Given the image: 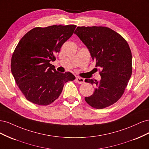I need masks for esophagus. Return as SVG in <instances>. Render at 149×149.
Returning a JSON list of instances; mask_svg holds the SVG:
<instances>
[{"mask_svg":"<svg viewBox=\"0 0 149 149\" xmlns=\"http://www.w3.org/2000/svg\"><path fill=\"white\" fill-rule=\"evenodd\" d=\"M76 82H77L79 84H83L84 82V79L83 78H82L79 77V76H78V77H76Z\"/></svg>","mask_w":149,"mask_h":149,"instance_id":"esophagus-1","label":"esophagus"}]
</instances>
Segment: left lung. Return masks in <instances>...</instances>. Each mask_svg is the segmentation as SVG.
Returning a JSON list of instances; mask_svg holds the SVG:
<instances>
[{
	"label": "left lung",
	"mask_w": 149,
	"mask_h": 149,
	"mask_svg": "<svg viewBox=\"0 0 149 149\" xmlns=\"http://www.w3.org/2000/svg\"><path fill=\"white\" fill-rule=\"evenodd\" d=\"M74 33L89 49L101 79H86L94 84V93L84 100L96 109L116 103L123 95L132 75V53L127 41L106 26H78Z\"/></svg>",
	"instance_id": "8db88e82"
}]
</instances>
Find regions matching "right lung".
Returning <instances> with one entry per match:
<instances>
[{"label":"right lung","mask_w":149,"mask_h":149,"mask_svg":"<svg viewBox=\"0 0 149 149\" xmlns=\"http://www.w3.org/2000/svg\"><path fill=\"white\" fill-rule=\"evenodd\" d=\"M76 27L75 25L35 27L18 43L12 54L11 71L30 102L40 106L50 104L60 96L65 83L75 79L70 72L57 71L49 62L56 60L61 46Z\"/></svg>","instance_id":"add662e5"}]
</instances>
